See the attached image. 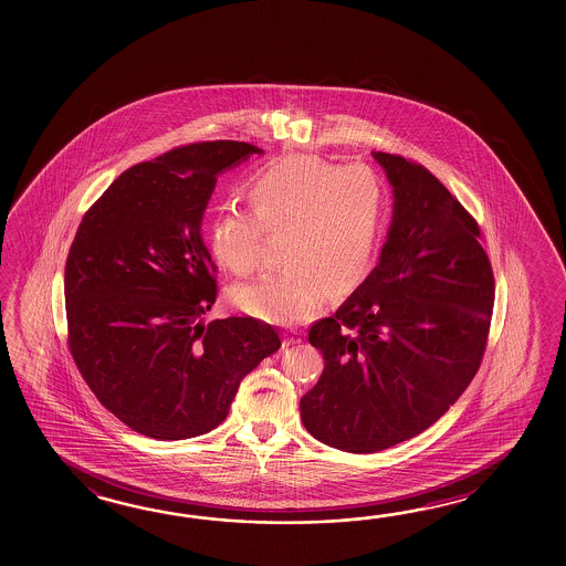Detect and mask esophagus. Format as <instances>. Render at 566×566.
<instances>
[{
  "label": "esophagus",
  "mask_w": 566,
  "mask_h": 566,
  "mask_svg": "<svg viewBox=\"0 0 566 566\" xmlns=\"http://www.w3.org/2000/svg\"><path fill=\"white\" fill-rule=\"evenodd\" d=\"M301 336L295 332V329H287L285 334H283V348H289V346H295V344H300Z\"/></svg>",
  "instance_id": "34e87169"
}]
</instances>
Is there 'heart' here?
I'll use <instances>...</instances> for the list:
<instances>
[{
    "mask_svg": "<svg viewBox=\"0 0 566 566\" xmlns=\"http://www.w3.org/2000/svg\"><path fill=\"white\" fill-rule=\"evenodd\" d=\"M247 198L251 212L222 208L212 220L210 253L247 277L263 263L266 234L283 237L285 269L232 289L242 312L269 324H300L327 297L342 300L368 277L386 206L373 168L283 157L254 174Z\"/></svg>",
    "mask_w": 566,
    "mask_h": 566,
    "instance_id": "1",
    "label": "heart"
}]
</instances>
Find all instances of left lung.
<instances>
[{
  "instance_id": "obj_1",
  "label": "left lung",
  "mask_w": 566,
  "mask_h": 566,
  "mask_svg": "<svg viewBox=\"0 0 566 566\" xmlns=\"http://www.w3.org/2000/svg\"><path fill=\"white\" fill-rule=\"evenodd\" d=\"M395 206L380 261L310 329L325 368L301 421L325 446L374 453L446 415L480 370L492 322V265L475 218L427 168L373 151Z\"/></svg>"
}]
</instances>
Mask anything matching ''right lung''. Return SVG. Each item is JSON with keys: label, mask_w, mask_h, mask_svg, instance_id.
Masks as SVG:
<instances>
[{"label": "right lung", "mask_w": 566, "mask_h": 566, "mask_svg": "<svg viewBox=\"0 0 566 566\" xmlns=\"http://www.w3.org/2000/svg\"><path fill=\"white\" fill-rule=\"evenodd\" d=\"M253 154L263 149L202 142L137 164L76 230L64 269L69 348L98 402L145 437L217 429L242 378L281 348L261 319H202L217 301L206 206L218 174Z\"/></svg>", "instance_id": "right-lung-1"}]
</instances>
